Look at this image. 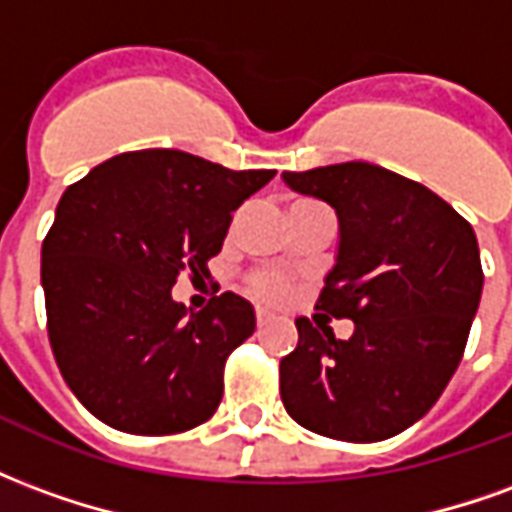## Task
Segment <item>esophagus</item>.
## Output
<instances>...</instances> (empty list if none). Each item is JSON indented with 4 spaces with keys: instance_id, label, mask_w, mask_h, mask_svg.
<instances>
[{
    "instance_id": "34e87169",
    "label": "esophagus",
    "mask_w": 512,
    "mask_h": 512,
    "mask_svg": "<svg viewBox=\"0 0 512 512\" xmlns=\"http://www.w3.org/2000/svg\"><path fill=\"white\" fill-rule=\"evenodd\" d=\"M255 318H257V326H266V323L271 321L274 315H271V312H268L266 307H257V310H255Z\"/></svg>"
}]
</instances>
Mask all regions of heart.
Masks as SVG:
<instances>
[{"label":"heart","instance_id":"1","mask_svg":"<svg viewBox=\"0 0 512 512\" xmlns=\"http://www.w3.org/2000/svg\"><path fill=\"white\" fill-rule=\"evenodd\" d=\"M249 290L255 293L257 299L282 301L285 293H288V285H285V279L279 277V274L263 271V274H255V277L249 279Z\"/></svg>","mask_w":512,"mask_h":512}]
</instances>
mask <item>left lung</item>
I'll return each instance as SVG.
<instances>
[{
    "mask_svg": "<svg viewBox=\"0 0 512 512\" xmlns=\"http://www.w3.org/2000/svg\"><path fill=\"white\" fill-rule=\"evenodd\" d=\"M282 180L332 205L340 224L315 304L326 315L299 318V345L279 362L285 411L329 439H392L428 414L458 370L483 296L477 235L428 186L378 164ZM329 314L355 321L351 338L333 337Z\"/></svg>",
    "mask_w": 512,
    "mask_h": 512,
    "instance_id": "obj_1",
    "label": "left lung"
}]
</instances>
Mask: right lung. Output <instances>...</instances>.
<instances>
[{"mask_svg": "<svg viewBox=\"0 0 512 512\" xmlns=\"http://www.w3.org/2000/svg\"><path fill=\"white\" fill-rule=\"evenodd\" d=\"M274 169H227L172 147L120 153L62 194L40 252L54 359L109 428L183 433L222 403L224 362L255 332L235 293L194 312L178 274H205L227 227Z\"/></svg>", "mask_w": 512, "mask_h": 512, "instance_id": "right-lung-1", "label": "right lung"}]
</instances>
